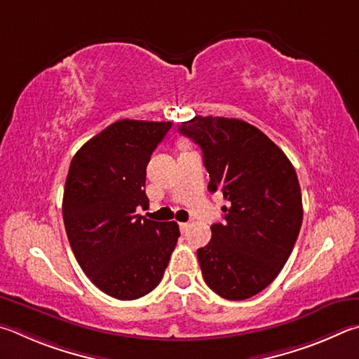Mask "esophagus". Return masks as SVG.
I'll return each instance as SVG.
<instances>
[{"mask_svg":"<svg viewBox=\"0 0 359 359\" xmlns=\"http://www.w3.org/2000/svg\"><path fill=\"white\" fill-rule=\"evenodd\" d=\"M187 229H189V224H187V222H181L180 224V230L183 231V233H184V231H187Z\"/></svg>","mask_w":359,"mask_h":359,"instance_id":"esophagus-1","label":"esophagus"}]
</instances>
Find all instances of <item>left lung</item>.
<instances>
[{"mask_svg":"<svg viewBox=\"0 0 359 359\" xmlns=\"http://www.w3.org/2000/svg\"><path fill=\"white\" fill-rule=\"evenodd\" d=\"M178 130L202 148L208 189L231 203L225 222L197 250L203 279L219 297H254L278 278L303 222L294 167L278 144L246 121L196 116Z\"/></svg>","mask_w":359,"mask_h":359,"instance_id":"obj_1","label":"left lung"}]
</instances>
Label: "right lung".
I'll return each instance as SVG.
<instances>
[{
	"mask_svg": "<svg viewBox=\"0 0 359 359\" xmlns=\"http://www.w3.org/2000/svg\"><path fill=\"white\" fill-rule=\"evenodd\" d=\"M170 121L119 119L72 157L62 219L80 268L99 290L123 301L159 285L180 236L176 222L135 215L147 206V165Z\"/></svg>",
	"mask_w": 359,
	"mask_h": 359,
	"instance_id": "add662e5",
	"label": "right lung"
}]
</instances>
